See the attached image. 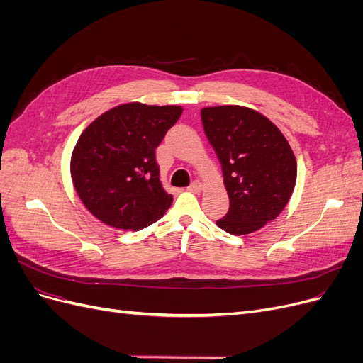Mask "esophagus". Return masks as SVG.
<instances>
[{"label": "esophagus", "instance_id": "1", "mask_svg": "<svg viewBox=\"0 0 363 363\" xmlns=\"http://www.w3.org/2000/svg\"><path fill=\"white\" fill-rule=\"evenodd\" d=\"M203 189H204V184H203L201 182H199V180L194 182V183L189 186V191L194 192V194H200Z\"/></svg>", "mask_w": 363, "mask_h": 363}]
</instances>
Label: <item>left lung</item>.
Listing matches in <instances>:
<instances>
[{"label":"left lung","instance_id":"left-lung-1","mask_svg":"<svg viewBox=\"0 0 363 363\" xmlns=\"http://www.w3.org/2000/svg\"><path fill=\"white\" fill-rule=\"evenodd\" d=\"M204 133L223 164L228 213L216 225L230 235L257 232L291 200L296 159L271 121L244 106L201 108Z\"/></svg>","mask_w":363,"mask_h":363}]
</instances>
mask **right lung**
Listing matches in <instances>:
<instances>
[{"mask_svg": "<svg viewBox=\"0 0 363 363\" xmlns=\"http://www.w3.org/2000/svg\"><path fill=\"white\" fill-rule=\"evenodd\" d=\"M182 112L180 106L125 103L83 130L71 155V179L101 223L140 230L168 211L172 195L162 186L156 148Z\"/></svg>", "mask_w": 363, "mask_h": 363, "instance_id": "obj_1", "label": "right lung"}]
</instances>
